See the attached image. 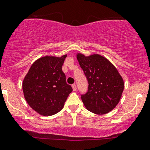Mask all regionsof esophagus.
Here are the masks:
<instances>
[{
	"mask_svg": "<svg viewBox=\"0 0 150 150\" xmlns=\"http://www.w3.org/2000/svg\"><path fill=\"white\" fill-rule=\"evenodd\" d=\"M72 88H73V90H74V91H76V84H73V85H72Z\"/></svg>",
	"mask_w": 150,
	"mask_h": 150,
	"instance_id": "obj_1",
	"label": "esophagus"
}]
</instances>
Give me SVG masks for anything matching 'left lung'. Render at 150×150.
<instances>
[{"instance_id": "obj_1", "label": "left lung", "mask_w": 150, "mask_h": 150, "mask_svg": "<svg viewBox=\"0 0 150 150\" xmlns=\"http://www.w3.org/2000/svg\"><path fill=\"white\" fill-rule=\"evenodd\" d=\"M88 80V91L81 96L84 106L95 114L108 113L117 106L124 89L123 79L113 64L100 54H76Z\"/></svg>"}]
</instances>
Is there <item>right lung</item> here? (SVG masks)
<instances>
[{"label": "right lung", "instance_id": "obj_1", "mask_svg": "<svg viewBox=\"0 0 150 150\" xmlns=\"http://www.w3.org/2000/svg\"><path fill=\"white\" fill-rule=\"evenodd\" d=\"M67 54L60 57L44 56L33 62L23 80V96L33 110L52 116L64 108L72 87L67 83L62 66Z\"/></svg>", "mask_w": 150, "mask_h": 150}]
</instances>
